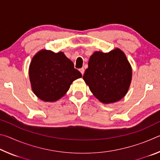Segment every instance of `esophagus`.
Returning a JSON list of instances; mask_svg holds the SVG:
<instances>
[{
	"label": "esophagus",
	"instance_id": "1",
	"mask_svg": "<svg viewBox=\"0 0 160 160\" xmlns=\"http://www.w3.org/2000/svg\"><path fill=\"white\" fill-rule=\"evenodd\" d=\"M80 72H81V74H82V75H83L84 72H85V69H84L83 68H80Z\"/></svg>",
	"mask_w": 160,
	"mask_h": 160
}]
</instances>
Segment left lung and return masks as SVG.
<instances>
[{
  "instance_id": "1",
  "label": "left lung",
  "mask_w": 160,
  "mask_h": 160,
  "mask_svg": "<svg viewBox=\"0 0 160 160\" xmlns=\"http://www.w3.org/2000/svg\"><path fill=\"white\" fill-rule=\"evenodd\" d=\"M131 79V66L119 48L109 53L95 51L90 56L83 75L94 97L104 104L122 99L128 90Z\"/></svg>"
}]
</instances>
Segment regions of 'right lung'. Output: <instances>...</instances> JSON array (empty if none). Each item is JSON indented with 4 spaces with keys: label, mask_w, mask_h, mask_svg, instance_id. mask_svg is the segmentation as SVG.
Returning <instances> with one entry per match:
<instances>
[{
    "label": "right lung",
    "mask_w": 160,
    "mask_h": 160,
    "mask_svg": "<svg viewBox=\"0 0 160 160\" xmlns=\"http://www.w3.org/2000/svg\"><path fill=\"white\" fill-rule=\"evenodd\" d=\"M32 91L44 102H55L64 96L72 82L82 77L63 52L42 50L35 55L29 68Z\"/></svg>",
    "instance_id": "right-lung-1"
}]
</instances>
